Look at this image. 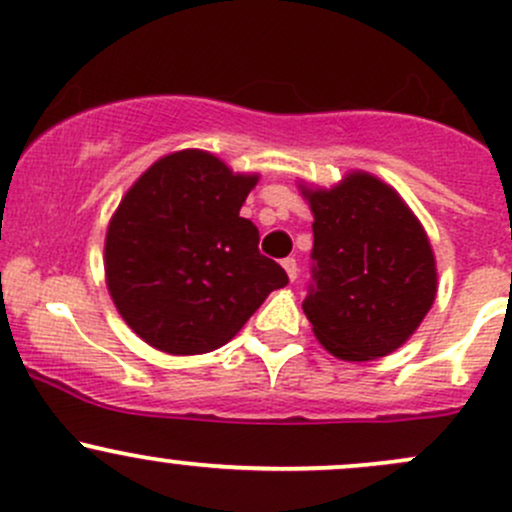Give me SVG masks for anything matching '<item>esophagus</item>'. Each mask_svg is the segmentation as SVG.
Wrapping results in <instances>:
<instances>
[{
  "instance_id": "34e87169",
  "label": "esophagus",
  "mask_w": 512,
  "mask_h": 512,
  "mask_svg": "<svg viewBox=\"0 0 512 512\" xmlns=\"http://www.w3.org/2000/svg\"><path fill=\"white\" fill-rule=\"evenodd\" d=\"M283 268H285V273H288V278L290 280H295L300 276V268H298V261H295V258H283Z\"/></svg>"
}]
</instances>
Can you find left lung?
Segmentation results:
<instances>
[{
	"instance_id": "left-lung-1",
	"label": "left lung",
	"mask_w": 512,
	"mask_h": 512,
	"mask_svg": "<svg viewBox=\"0 0 512 512\" xmlns=\"http://www.w3.org/2000/svg\"><path fill=\"white\" fill-rule=\"evenodd\" d=\"M315 224L302 300L320 344L346 361L398 349L437 293L432 246L398 192L368 173L305 192Z\"/></svg>"
}]
</instances>
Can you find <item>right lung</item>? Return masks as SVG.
<instances>
[{
    "label": "right lung",
    "mask_w": 512,
    "mask_h": 512,
    "mask_svg": "<svg viewBox=\"0 0 512 512\" xmlns=\"http://www.w3.org/2000/svg\"><path fill=\"white\" fill-rule=\"evenodd\" d=\"M256 175L205 151L153 163L124 195L104 244L109 295L144 342L175 356L219 349L288 273L239 217Z\"/></svg>",
    "instance_id": "add662e5"
}]
</instances>
